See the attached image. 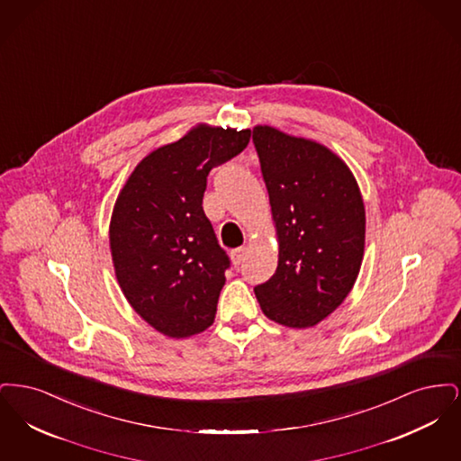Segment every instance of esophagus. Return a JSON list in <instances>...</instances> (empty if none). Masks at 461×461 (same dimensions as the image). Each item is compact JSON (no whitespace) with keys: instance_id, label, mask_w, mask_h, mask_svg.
Masks as SVG:
<instances>
[{"instance_id":"1","label":"esophagus","mask_w":461,"mask_h":461,"mask_svg":"<svg viewBox=\"0 0 461 461\" xmlns=\"http://www.w3.org/2000/svg\"><path fill=\"white\" fill-rule=\"evenodd\" d=\"M247 252H249V249L247 247H239V249H233L231 250V261L235 266H239V264L243 263L245 261V258H247Z\"/></svg>"}]
</instances>
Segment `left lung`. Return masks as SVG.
Listing matches in <instances>:
<instances>
[{
    "mask_svg": "<svg viewBox=\"0 0 461 461\" xmlns=\"http://www.w3.org/2000/svg\"><path fill=\"white\" fill-rule=\"evenodd\" d=\"M278 266L254 288L264 314L288 329H309L349 295L365 254L366 216L348 164L325 145L256 126Z\"/></svg>",
    "mask_w": 461,
    "mask_h": 461,
    "instance_id": "1",
    "label": "left lung"
}]
</instances>
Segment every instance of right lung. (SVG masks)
<instances>
[{"instance_id": "right-lung-1", "label": "right lung", "mask_w": 461, "mask_h": 461, "mask_svg": "<svg viewBox=\"0 0 461 461\" xmlns=\"http://www.w3.org/2000/svg\"><path fill=\"white\" fill-rule=\"evenodd\" d=\"M250 130L197 124L141 158L110 218L112 263L132 309L158 333L186 339L216 318L230 259L202 209L212 167L240 154Z\"/></svg>"}]
</instances>
